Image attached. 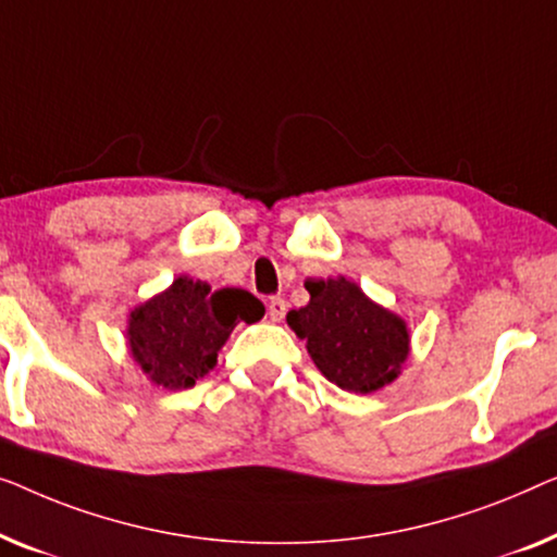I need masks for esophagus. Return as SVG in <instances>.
I'll list each match as a JSON object with an SVG mask.
<instances>
[{
  "instance_id": "esophagus-1",
  "label": "esophagus",
  "mask_w": 557,
  "mask_h": 557,
  "mask_svg": "<svg viewBox=\"0 0 557 557\" xmlns=\"http://www.w3.org/2000/svg\"><path fill=\"white\" fill-rule=\"evenodd\" d=\"M285 312H287L285 297H270V300H268V315H270L272 323H280V320L285 318Z\"/></svg>"
}]
</instances>
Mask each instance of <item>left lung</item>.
Instances as JSON below:
<instances>
[{"label":"left lung","mask_w":557,"mask_h":557,"mask_svg":"<svg viewBox=\"0 0 557 557\" xmlns=\"http://www.w3.org/2000/svg\"><path fill=\"white\" fill-rule=\"evenodd\" d=\"M310 302L287 312V325L327 381L373 394L398 379L409 358V327L346 277L305 280Z\"/></svg>","instance_id":"obj_1"}]
</instances>
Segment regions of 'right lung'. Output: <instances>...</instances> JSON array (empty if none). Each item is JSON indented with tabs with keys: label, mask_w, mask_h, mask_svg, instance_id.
<instances>
[{
	"label": "right lung",
	"mask_w": 557,
	"mask_h": 557,
	"mask_svg": "<svg viewBox=\"0 0 557 557\" xmlns=\"http://www.w3.org/2000/svg\"><path fill=\"white\" fill-rule=\"evenodd\" d=\"M264 305L239 287L211 289L191 277L151 297L128 318V350L151 383L191 388L216 366V356L239 320L257 323Z\"/></svg>",
	"instance_id": "right-lung-1"
}]
</instances>
